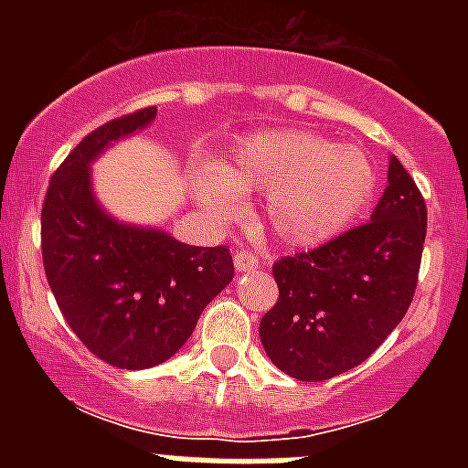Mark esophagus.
<instances>
[{
	"mask_svg": "<svg viewBox=\"0 0 468 468\" xmlns=\"http://www.w3.org/2000/svg\"><path fill=\"white\" fill-rule=\"evenodd\" d=\"M258 267V258L248 250H237L234 253V270L237 271H250Z\"/></svg>",
	"mask_w": 468,
	"mask_h": 468,
	"instance_id": "obj_1",
	"label": "esophagus"
}]
</instances>
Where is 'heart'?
Listing matches in <instances>:
<instances>
[{
  "instance_id": "b5f03b06",
  "label": "heart",
  "mask_w": 468,
  "mask_h": 468,
  "mask_svg": "<svg viewBox=\"0 0 468 468\" xmlns=\"http://www.w3.org/2000/svg\"><path fill=\"white\" fill-rule=\"evenodd\" d=\"M241 192L264 197V227L283 246L314 248L356 220L375 194V168L356 144L302 128L262 131L241 140L222 171L198 173L197 194L210 213L234 218Z\"/></svg>"
}]
</instances>
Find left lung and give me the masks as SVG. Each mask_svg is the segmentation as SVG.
<instances>
[{"label":"left lung","mask_w":468,"mask_h":468,"mask_svg":"<svg viewBox=\"0 0 468 468\" xmlns=\"http://www.w3.org/2000/svg\"><path fill=\"white\" fill-rule=\"evenodd\" d=\"M387 180L370 222L274 264L279 300L260 321V340L285 375L321 382L361 366L410 307L427 204L396 156Z\"/></svg>","instance_id":"left-lung-1"}]
</instances>
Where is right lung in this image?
<instances>
[{
  "instance_id": "add662e5",
  "label": "right lung",
  "mask_w": 468,
  "mask_h": 468,
  "mask_svg": "<svg viewBox=\"0 0 468 468\" xmlns=\"http://www.w3.org/2000/svg\"><path fill=\"white\" fill-rule=\"evenodd\" d=\"M154 117L156 107H144L90 131L53 173L41 208V255L58 307L90 354L123 370L168 361L234 279L227 246H189L156 227L126 225L95 198L90 164Z\"/></svg>"
}]
</instances>
